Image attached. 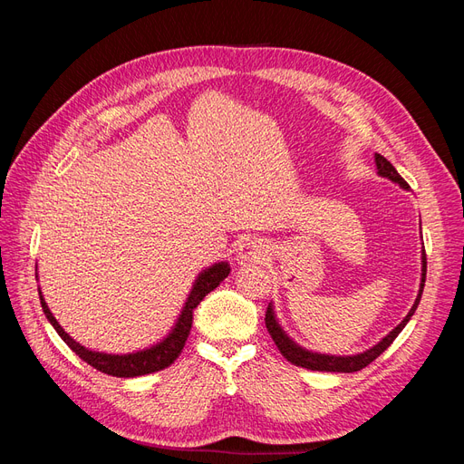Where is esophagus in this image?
I'll list each match as a JSON object with an SVG mask.
<instances>
[{"label": "esophagus", "mask_w": 464, "mask_h": 464, "mask_svg": "<svg viewBox=\"0 0 464 464\" xmlns=\"http://www.w3.org/2000/svg\"><path fill=\"white\" fill-rule=\"evenodd\" d=\"M263 257H265V247L257 240H244L236 247V263L237 265L257 263Z\"/></svg>", "instance_id": "esophagus-1"}]
</instances>
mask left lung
Masks as SVG:
<instances>
[{
	"label": "left lung",
	"mask_w": 464,
	"mask_h": 464,
	"mask_svg": "<svg viewBox=\"0 0 464 464\" xmlns=\"http://www.w3.org/2000/svg\"><path fill=\"white\" fill-rule=\"evenodd\" d=\"M375 166H377V174L379 176H383V178H387L391 181H395V184H399L402 189H409V184H406V181L401 178V174L395 170V166H392L385 157H382V154H375ZM424 283H426V251L422 249V280H420L418 296H416L414 305L411 307L409 315H406L399 323V325L385 336V339H382L375 346H372L370 350H366V353H362V354H354V356H329V354L310 353V350L302 348L300 344H296V343L290 339V336L283 331V327L278 325V321L275 317V312H273V305L271 304H269V307H266V312H265V325H266V331L271 333L275 344L278 346L280 354H283L290 363H294V366H300V368H305V370H314V372L353 373V372H358L362 368L370 366V363L379 354H383L385 350L392 344V341L397 339L399 333L404 329L406 323L411 321V317L416 312V307L420 304V298H422V292H424Z\"/></svg>",
	"instance_id": "1"
}]
</instances>
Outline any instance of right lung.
<instances>
[{"label":"right lung","instance_id":"right-lung-1","mask_svg":"<svg viewBox=\"0 0 464 464\" xmlns=\"http://www.w3.org/2000/svg\"><path fill=\"white\" fill-rule=\"evenodd\" d=\"M228 273H230V265L227 261L215 263L213 266L205 269L198 276V280H195L184 310H181L170 334H168L162 343L154 344L150 348H145V350H139V353H133V354H104V353H96V350H89L85 346H81L77 341H73L72 336H69L62 329L58 319L52 315L50 307L46 305L44 298H42L40 290H38V294H40V304H42V310H44V314H46V319L52 323V327L58 331L63 343L72 348L81 360H85L89 366H92L94 370L102 372V373H108V375L137 377V375L160 372V370L170 366V363H174V360L181 354V350H184V344L189 336L191 323H193V310L201 304V300L210 290H215L222 283V280L228 276Z\"/></svg>","mask_w":464,"mask_h":464}]
</instances>
